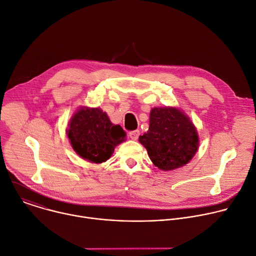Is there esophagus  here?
Masks as SVG:
<instances>
[{
  "label": "esophagus",
  "instance_id": "34e87169",
  "mask_svg": "<svg viewBox=\"0 0 256 256\" xmlns=\"http://www.w3.org/2000/svg\"><path fill=\"white\" fill-rule=\"evenodd\" d=\"M128 136H130V138L132 140H138V136H140V132L136 130H132V132H130V134H128Z\"/></svg>",
  "mask_w": 256,
  "mask_h": 256
}]
</instances>
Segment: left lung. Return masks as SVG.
<instances>
[{
  "instance_id": "1",
  "label": "left lung",
  "mask_w": 256,
  "mask_h": 256,
  "mask_svg": "<svg viewBox=\"0 0 256 256\" xmlns=\"http://www.w3.org/2000/svg\"><path fill=\"white\" fill-rule=\"evenodd\" d=\"M138 142L147 149L153 164L170 171L188 164L198 149V134L190 118L175 107H155L149 130Z\"/></svg>"
}]
</instances>
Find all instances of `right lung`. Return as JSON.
I'll list each match as a JSON object with an SVG mask.
<instances>
[{
    "label": "right lung",
    "instance_id": "right-lung-1",
    "mask_svg": "<svg viewBox=\"0 0 256 256\" xmlns=\"http://www.w3.org/2000/svg\"><path fill=\"white\" fill-rule=\"evenodd\" d=\"M66 134L74 151L96 164L110 158L126 136L122 128L112 124L100 108L89 107H81L72 116Z\"/></svg>",
    "mask_w": 256,
    "mask_h": 256
}]
</instances>
